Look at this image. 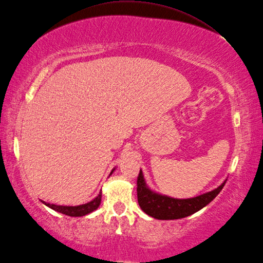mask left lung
<instances>
[{
    "mask_svg": "<svg viewBox=\"0 0 263 263\" xmlns=\"http://www.w3.org/2000/svg\"><path fill=\"white\" fill-rule=\"evenodd\" d=\"M224 181L219 187L211 192L191 198H174L156 193L149 189L140 170L137 177V198L140 209L154 219L157 220H178L194 214L212 202L222 191Z\"/></svg>",
    "mask_w": 263,
    "mask_h": 263,
    "instance_id": "1",
    "label": "left lung"
}]
</instances>
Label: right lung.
<instances>
[{"label": "right lung", "mask_w": 263, "mask_h": 263, "mask_svg": "<svg viewBox=\"0 0 263 263\" xmlns=\"http://www.w3.org/2000/svg\"><path fill=\"white\" fill-rule=\"evenodd\" d=\"M116 170L114 168L110 173V175L112 174V172ZM109 175V176H110ZM41 202L44 204V205L52 209L57 212L62 213L65 215H69V216H85L89 213L93 212V211L97 210L100 205L101 202V191L99 192V194L96 196L93 200H91L90 202H88L86 204H81V205H77V206H67V205H57V204H51L48 202H44L41 200Z\"/></svg>", "instance_id": "obj_1"}]
</instances>
